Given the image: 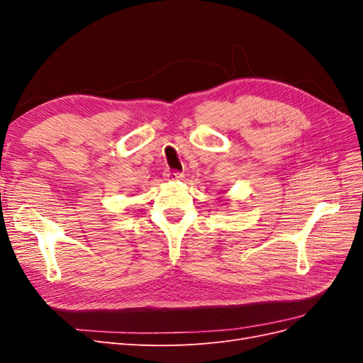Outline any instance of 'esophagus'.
<instances>
[{"mask_svg": "<svg viewBox=\"0 0 363 363\" xmlns=\"http://www.w3.org/2000/svg\"><path fill=\"white\" fill-rule=\"evenodd\" d=\"M163 177H164V180H168V182H175V180H182L183 179V174L179 172V171H169V169H167V171L163 172Z\"/></svg>", "mask_w": 363, "mask_h": 363, "instance_id": "obj_1", "label": "esophagus"}]
</instances>
